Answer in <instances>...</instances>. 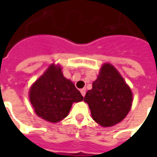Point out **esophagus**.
Wrapping results in <instances>:
<instances>
[{"mask_svg":"<svg viewBox=\"0 0 157 157\" xmlns=\"http://www.w3.org/2000/svg\"><path fill=\"white\" fill-rule=\"evenodd\" d=\"M80 92H81V93H82V95L83 96V97L86 95V88L81 89V91H80Z\"/></svg>","mask_w":157,"mask_h":157,"instance_id":"obj_1","label":"esophagus"}]
</instances>
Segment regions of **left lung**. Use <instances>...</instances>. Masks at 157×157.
I'll return each instance as SVG.
<instances>
[{
  "label": "left lung",
  "instance_id": "8db88e82",
  "mask_svg": "<svg viewBox=\"0 0 157 157\" xmlns=\"http://www.w3.org/2000/svg\"><path fill=\"white\" fill-rule=\"evenodd\" d=\"M92 117L102 127H111L121 122L131 109L133 95L129 86L111 64L100 69L92 89L86 93Z\"/></svg>",
  "mask_w": 157,
  "mask_h": 157
}]
</instances>
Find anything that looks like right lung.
Here are the masks:
<instances>
[{
  "label": "right lung",
  "instance_id": "add662e5",
  "mask_svg": "<svg viewBox=\"0 0 157 157\" xmlns=\"http://www.w3.org/2000/svg\"><path fill=\"white\" fill-rule=\"evenodd\" d=\"M29 99L37 115L57 123L68 115L72 103L82 101L83 97L63 75L61 67L52 64L32 85Z\"/></svg>",
  "mask_w": 157,
  "mask_h": 157
}]
</instances>
